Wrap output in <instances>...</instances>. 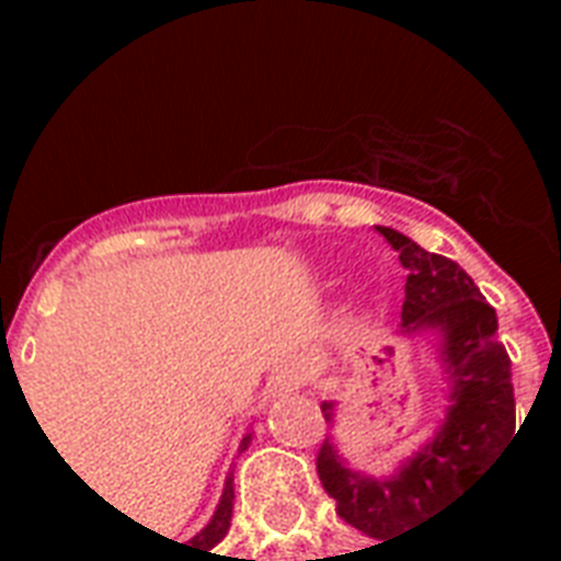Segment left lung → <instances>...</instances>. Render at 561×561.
Returning a JSON list of instances; mask_svg holds the SVG:
<instances>
[{"label":"left lung","mask_w":561,"mask_h":561,"mask_svg":"<svg viewBox=\"0 0 561 561\" xmlns=\"http://www.w3.org/2000/svg\"><path fill=\"white\" fill-rule=\"evenodd\" d=\"M378 232L396 247L408 271L401 325L408 332L425 325L443 332V364L454 381L445 425L396 478H360L343 466L329 439L317 451V474L334 497L337 515L383 545L460 495L466 480L495 460L515 434V396L510 355L497 343L495 308L469 273L396 229L378 227ZM332 401L323 404L325 422H332Z\"/></svg>","instance_id":"obj_1"}]
</instances>
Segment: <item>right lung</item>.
Listing matches in <instances>:
<instances>
[{"mask_svg":"<svg viewBox=\"0 0 561 561\" xmlns=\"http://www.w3.org/2000/svg\"><path fill=\"white\" fill-rule=\"evenodd\" d=\"M247 443H250V436H244V443H241V451L247 448ZM232 501H236V489H232V478L227 480V486H224V495H220V504L218 510H215V515H211V522L203 527L197 536H194L188 545H192V550H201V553H209L215 545H218L224 536H227L229 530V522H232ZM157 533V530H153ZM186 545V548H188ZM209 557H215V553H209Z\"/></svg>","mask_w":561,"mask_h":561,"instance_id":"obj_1","label":"right lung"}]
</instances>
